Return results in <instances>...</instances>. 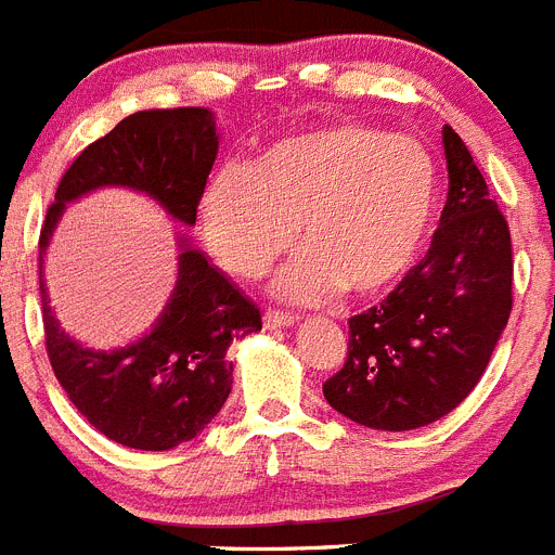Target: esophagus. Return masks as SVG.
<instances>
[{"mask_svg":"<svg viewBox=\"0 0 555 555\" xmlns=\"http://www.w3.org/2000/svg\"><path fill=\"white\" fill-rule=\"evenodd\" d=\"M296 324V318L291 312H276V310H264V326L268 330H287V326Z\"/></svg>","mask_w":555,"mask_h":555,"instance_id":"esophagus-1","label":"esophagus"}]
</instances>
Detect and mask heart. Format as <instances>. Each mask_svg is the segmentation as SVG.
<instances>
[{
    "instance_id": "obj_1",
    "label": "heart",
    "mask_w": 555,
    "mask_h": 555,
    "mask_svg": "<svg viewBox=\"0 0 555 555\" xmlns=\"http://www.w3.org/2000/svg\"><path fill=\"white\" fill-rule=\"evenodd\" d=\"M438 170L422 142L369 125H324L268 142L201 197L206 245L225 271L257 279L296 237L305 250L273 291L291 305L388 293L422 254Z\"/></svg>"
}]
</instances>
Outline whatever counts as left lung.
Instances as JSON below:
<instances>
[{"mask_svg": "<svg viewBox=\"0 0 555 555\" xmlns=\"http://www.w3.org/2000/svg\"><path fill=\"white\" fill-rule=\"evenodd\" d=\"M450 195L430 250L379 307L349 318V358L326 402L371 430L438 422L480 383L511 315V234L450 125Z\"/></svg>", "mask_w": 555, "mask_h": 555, "instance_id": "obj_1", "label": "left lung"}]
</instances>
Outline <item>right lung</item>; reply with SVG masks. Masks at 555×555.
<instances>
[{
  "mask_svg": "<svg viewBox=\"0 0 555 555\" xmlns=\"http://www.w3.org/2000/svg\"><path fill=\"white\" fill-rule=\"evenodd\" d=\"M209 108L139 111L91 142L64 172L38 240V271L66 204L103 186L153 197L176 223L195 225L218 158ZM178 276L151 332L119 349H91L66 335L41 276L47 354L57 383L91 427L133 450L162 452L192 441L231 393L225 349L262 330V315L190 237H178Z\"/></svg>",
  "mask_w": 555,
  "mask_h": 555,
  "instance_id": "obj_1",
  "label": "right lung"
}]
</instances>
